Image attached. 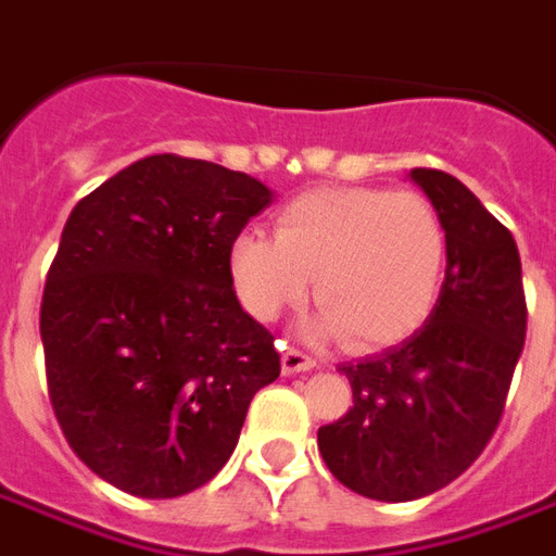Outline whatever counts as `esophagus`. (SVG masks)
I'll use <instances>...</instances> for the list:
<instances>
[{"mask_svg": "<svg viewBox=\"0 0 556 556\" xmlns=\"http://www.w3.org/2000/svg\"><path fill=\"white\" fill-rule=\"evenodd\" d=\"M315 366H318V361L309 357V354H303V351L298 349H282V372L286 375L309 372V369H315Z\"/></svg>", "mask_w": 556, "mask_h": 556, "instance_id": "esophagus-1", "label": "esophagus"}]
</instances>
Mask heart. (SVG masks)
Listing matches in <instances>:
<instances>
[{
    "instance_id": "obj_1",
    "label": "heart",
    "mask_w": 556,
    "mask_h": 556,
    "mask_svg": "<svg viewBox=\"0 0 556 556\" xmlns=\"http://www.w3.org/2000/svg\"><path fill=\"white\" fill-rule=\"evenodd\" d=\"M446 270V229L426 195L327 187L298 195L274 238L243 231L229 247L231 289L247 313L274 321L315 277L321 303L306 330L351 349H387L426 325Z\"/></svg>"
}]
</instances>
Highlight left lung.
<instances>
[{"mask_svg":"<svg viewBox=\"0 0 556 556\" xmlns=\"http://www.w3.org/2000/svg\"><path fill=\"white\" fill-rule=\"evenodd\" d=\"M446 229V270L414 337L342 363L354 408L318 429L330 473L363 497L434 494L477 462L501 422L525 349L521 258L506 226L441 169H410Z\"/></svg>","mask_w":556,"mask_h":556,"instance_id":"left-lung-1","label":"left lung"}]
</instances>
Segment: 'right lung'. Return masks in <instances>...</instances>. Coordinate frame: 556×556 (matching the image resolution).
<instances>
[{
  "mask_svg": "<svg viewBox=\"0 0 556 556\" xmlns=\"http://www.w3.org/2000/svg\"><path fill=\"white\" fill-rule=\"evenodd\" d=\"M270 202L243 172L151 154L71 211L43 286L47 384L67 443L115 489L205 485L279 378L229 277L231 241Z\"/></svg>",
  "mask_w": 556,
  "mask_h": 556,
  "instance_id": "1",
  "label": "right lung"
}]
</instances>
